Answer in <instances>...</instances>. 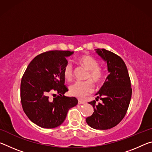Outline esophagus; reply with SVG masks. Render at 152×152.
Segmentation results:
<instances>
[{
    "label": "esophagus",
    "mask_w": 152,
    "mask_h": 152,
    "mask_svg": "<svg viewBox=\"0 0 152 152\" xmlns=\"http://www.w3.org/2000/svg\"><path fill=\"white\" fill-rule=\"evenodd\" d=\"M85 103H86V102L83 101H82V100H78V104H85Z\"/></svg>",
    "instance_id": "obj_1"
}]
</instances>
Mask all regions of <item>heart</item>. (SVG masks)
<instances>
[{
	"label": "heart",
	"mask_w": 152,
	"mask_h": 152,
	"mask_svg": "<svg viewBox=\"0 0 152 152\" xmlns=\"http://www.w3.org/2000/svg\"><path fill=\"white\" fill-rule=\"evenodd\" d=\"M78 60L82 66L89 70L86 78L91 80L74 82L70 87V92L72 96L82 99L94 91V84L91 80L95 83L99 84L103 78L104 72L102 69L99 67V62L97 60L92 56L88 55L82 56L78 58ZM63 74L64 78L68 81H71L74 78V72L72 64L70 62L66 64L63 70Z\"/></svg>",
	"instance_id": "heart-1"
}]
</instances>
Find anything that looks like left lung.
<instances>
[{
  "instance_id": "obj_1",
  "label": "left lung",
  "mask_w": 152,
  "mask_h": 152,
  "mask_svg": "<svg viewBox=\"0 0 152 152\" xmlns=\"http://www.w3.org/2000/svg\"><path fill=\"white\" fill-rule=\"evenodd\" d=\"M96 52L107 61L109 74L103 86L97 92V99L103 101L92 105L94 112L87 117L86 121L95 129L105 130L112 128L121 121L127 113L132 98V88L128 70L121 58L112 51L98 49Z\"/></svg>"
}]
</instances>
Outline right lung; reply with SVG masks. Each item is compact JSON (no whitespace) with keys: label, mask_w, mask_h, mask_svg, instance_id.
<instances>
[{"label":"right lung","mask_w":152,"mask_h":152,"mask_svg":"<svg viewBox=\"0 0 152 152\" xmlns=\"http://www.w3.org/2000/svg\"><path fill=\"white\" fill-rule=\"evenodd\" d=\"M70 51L50 50L33 59L20 82V102L28 118L41 127H58L70 108L78 104L75 97L64 96L68 91L63 74ZM58 95L56 96L55 92ZM51 94L55 96L49 98Z\"/></svg>","instance_id":"1"}]
</instances>
